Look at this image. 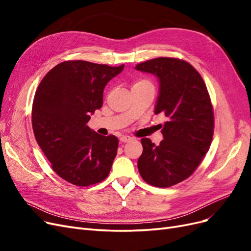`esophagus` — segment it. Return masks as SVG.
<instances>
[{
	"mask_svg": "<svg viewBox=\"0 0 251 251\" xmlns=\"http://www.w3.org/2000/svg\"><path fill=\"white\" fill-rule=\"evenodd\" d=\"M119 140H120L121 142H128L130 140H132V138L130 137V136H127V135H123V136H121V137L119 138Z\"/></svg>",
	"mask_w": 251,
	"mask_h": 251,
	"instance_id": "esophagus-1",
	"label": "esophagus"
}]
</instances>
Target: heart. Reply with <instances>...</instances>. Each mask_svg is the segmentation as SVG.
<instances>
[{"instance_id":"b5f03b06","label":"heart","mask_w":251,"mask_h":251,"mask_svg":"<svg viewBox=\"0 0 251 251\" xmlns=\"http://www.w3.org/2000/svg\"><path fill=\"white\" fill-rule=\"evenodd\" d=\"M143 85H150V86H151V83L150 81H148V80H138V81H136L134 83L133 87H138V86H143Z\"/></svg>"}]
</instances>
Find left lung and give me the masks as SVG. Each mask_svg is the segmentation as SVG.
I'll use <instances>...</instances> for the list:
<instances>
[{
	"label": "left lung",
	"mask_w": 251,
	"mask_h": 251,
	"mask_svg": "<svg viewBox=\"0 0 251 251\" xmlns=\"http://www.w3.org/2000/svg\"><path fill=\"white\" fill-rule=\"evenodd\" d=\"M159 81L155 114H164L163 140L159 146L142 138L138 171L147 183L169 187L185 180L209 150L214 134V111L206 86L184 60L158 57L135 67Z\"/></svg>",
	"instance_id": "1"
}]
</instances>
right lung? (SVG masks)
I'll return each instance as SVG.
<instances>
[{
  "instance_id": "obj_1",
  "label": "right lung",
  "mask_w": 251,
  "mask_h": 251,
  "mask_svg": "<svg viewBox=\"0 0 251 251\" xmlns=\"http://www.w3.org/2000/svg\"><path fill=\"white\" fill-rule=\"evenodd\" d=\"M83 60L56 65L45 75L32 104L35 139L59 177L78 186L107 178L118 139L87 126L102 105L103 89L124 70Z\"/></svg>"
}]
</instances>
